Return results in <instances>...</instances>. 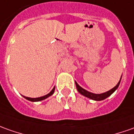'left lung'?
I'll return each instance as SVG.
<instances>
[{
    "mask_svg": "<svg viewBox=\"0 0 134 134\" xmlns=\"http://www.w3.org/2000/svg\"><path fill=\"white\" fill-rule=\"evenodd\" d=\"M121 78H122V76H121ZM121 78H120V79L119 82L118 83V85H117L115 87H113L112 89H111L110 90H109V91H107V92H106V93H101V94L92 93L88 92V91H87V90H85V89H83L82 87H81L79 86V85L76 83V82H75V84H76V89H77V90H78V92H79V93H81L82 95H83L84 96H86L87 97V98H90V99H93V100H104V99H105V98H108L109 96H111V94L113 93L115 90H117V88H118V86H119V85H120V83Z\"/></svg>",
    "mask_w": 134,
    "mask_h": 134,
    "instance_id": "1",
    "label": "left lung"
}]
</instances>
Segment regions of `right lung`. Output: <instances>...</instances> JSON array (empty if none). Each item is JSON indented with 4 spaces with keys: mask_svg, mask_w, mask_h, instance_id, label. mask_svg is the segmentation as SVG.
<instances>
[{
    "mask_svg": "<svg viewBox=\"0 0 134 134\" xmlns=\"http://www.w3.org/2000/svg\"><path fill=\"white\" fill-rule=\"evenodd\" d=\"M54 91H55V87L52 90V91L49 93H48L47 95H46V96H44L42 97H39V98H29V97H25L24 96L25 98H26L27 100H29L30 101H40V100H42L45 99V98H47L48 97H49L50 96H52V94L54 93Z\"/></svg>",
    "mask_w": 134,
    "mask_h": 134,
    "instance_id": "1",
    "label": "right lung"
}]
</instances>
